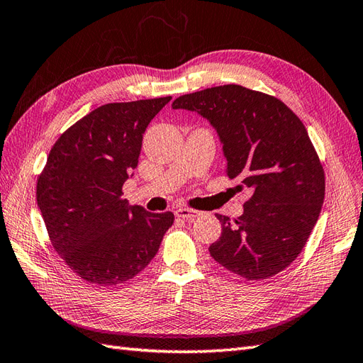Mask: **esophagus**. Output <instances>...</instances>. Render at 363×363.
Listing matches in <instances>:
<instances>
[{
  "label": "esophagus",
  "instance_id": "obj_1",
  "mask_svg": "<svg viewBox=\"0 0 363 363\" xmlns=\"http://www.w3.org/2000/svg\"><path fill=\"white\" fill-rule=\"evenodd\" d=\"M174 214H176V217H179V219H187V220H193V219H196V217L198 216H201V211H198V210H193V208H178L174 211Z\"/></svg>",
  "mask_w": 363,
  "mask_h": 363
}]
</instances>
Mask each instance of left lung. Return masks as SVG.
<instances>
[{"instance_id":"left-lung-1","label":"left lung","mask_w":363,"mask_h":363,"mask_svg":"<svg viewBox=\"0 0 363 363\" xmlns=\"http://www.w3.org/2000/svg\"><path fill=\"white\" fill-rule=\"evenodd\" d=\"M210 120L223 143L226 176L251 198L222 223L210 254L247 281L281 272L301 254L323 208L325 173L307 129L284 103L240 85L206 88L173 101Z\"/></svg>"}]
</instances>
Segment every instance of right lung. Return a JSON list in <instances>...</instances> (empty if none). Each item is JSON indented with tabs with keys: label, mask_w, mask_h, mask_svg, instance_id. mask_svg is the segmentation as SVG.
Masks as SVG:
<instances>
[{
	"label": "right lung",
	"mask_w": 363,
	"mask_h": 363,
	"mask_svg": "<svg viewBox=\"0 0 363 363\" xmlns=\"http://www.w3.org/2000/svg\"><path fill=\"white\" fill-rule=\"evenodd\" d=\"M170 96L108 103L69 126L38 176L36 201L50 243L86 283L109 287L137 277L157 255L172 211L129 206L121 187L137 169L143 133Z\"/></svg>",
	"instance_id": "add662e5"
}]
</instances>
